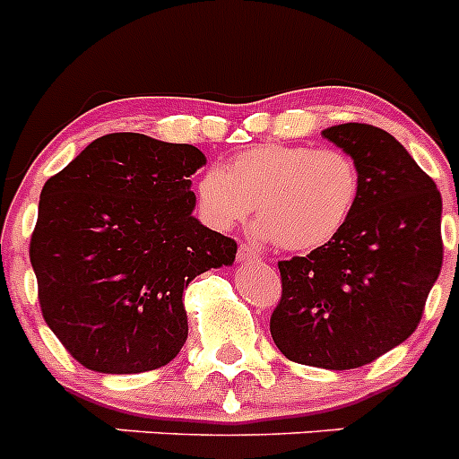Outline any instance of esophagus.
Wrapping results in <instances>:
<instances>
[{
    "instance_id": "obj_1",
    "label": "esophagus",
    "mask_w": 459,
    "mask_h": 459,
    "mask_svg": "<svg viewBox=\"0 0 459 459\" xmlns=\"http://www.w3.org/2000/svg\"><path fill=\"white\" fill-rule=\"evenodd\" d=\"M238 259L241 262H255V259H259V253L250 248V246H238Z\"/></svg>"
}]
</instances>
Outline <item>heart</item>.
<instances>
[{
	"mask_svg": "<svg viewBox=\"0 0 459 459\" xmlns=\"http://www.w3.org/2000/svg\"><path fill=\"white\" fill-rule=\"evenodd\" d=\"M202 221L227 232L257 209V234L290 253H310L350 225L360 172L350 153L301 144H262L195 181Z\"/></svg>",
	"mask_w": 459,
	"mask_h": 459,
	"instance_id": "obj_1",
	"label": "heart"
}]
</instances>
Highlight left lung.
Returning a JSON list of instances; mask_svg holds the SVG:
<instances>
[{"mask_svg":"<svg viewBox=\"0 0 459 459\" xmlns=\"http://www.w3.org/2000/svg\"><path fill=\"white\" fill-rule=\"evenodd\" d=\"M322 135L359 165V204L324 248L278 262L271 338L294 363L351 370L419 326L444 262L441 195L391 133L340 124Z\"/></svg>","mask_w":459,"mask_h":459,"instance_id":"8db88e82","label":"left lung"}]
</instances>
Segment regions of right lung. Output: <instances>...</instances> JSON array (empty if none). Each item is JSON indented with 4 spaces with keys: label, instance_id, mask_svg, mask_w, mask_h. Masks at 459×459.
Listing matches in <instances>:
<instances>
[{
    "label": "right lung",
    "instance_id": "obj_1",
    "mask_svg": "<svg viewBox=\"0 0 459 459\" xmlns=\"http://www.w3.org/2000/svg\"><path fill=\"white\" fill-rule=\"evenodd\" d=\"M206 156L140 133L93 140L40 190L30 259L46 324L103 375L168 366L188 338L184 291L237 243L193 216Z\"/></svg>",
    "mask_w": 459,
    "mask_h": 459
}]
</instances>
